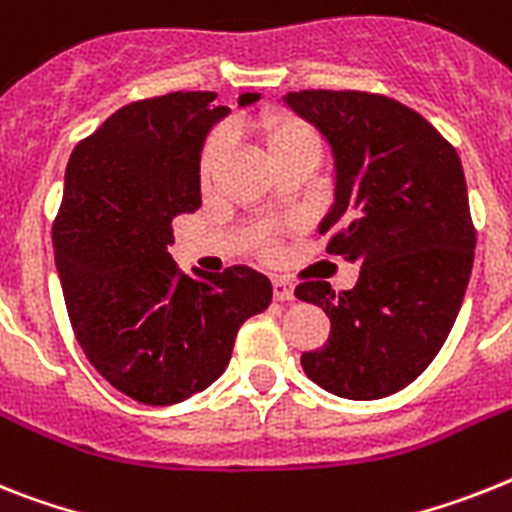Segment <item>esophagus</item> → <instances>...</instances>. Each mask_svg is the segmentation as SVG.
I'll return each mask as SVG.
<instances>
[{
	"instance_id": "34e87169",
	"label": "esophagus",
	"mask_w": 512,
	"mask_h": 512,
	"mask_svg": "<svg viewBox=\"0 0 512 512\" xmlns=\"http://www.w3.org/2000/svg\"><path fill=\"white\" fill-rule=\"evenodd\" d=\"M272 290H274V298H277V301H293L295 298L293 282L285 280V277H274Z\"/></svg>"
}]
</instances>
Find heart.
<instances>
[{
  "instance_id": "obj_1",
  "label": "heart",
  "mask_w": 512,
  "mask_h": 512,
  "mask_svg": "<svg viewBox=\"0 0 512 512\" xmlns=\"http://www.w3.org/2000/svg\"><path fill=\"white\" fill-rule=\"evenodd\" d=\"M259 135L264 143V151L269 156V162L274 167H280L293 159H311L319 162L322 156V138L316 133L306 120L295 117L290 112L274 109L266 112L259 120ZM227 156V135L225 133H211L206 138L204 149H201V159H198V180L204 188H209L217 177L219 167L225 162Z\"/></svg>"
}]
</instances>
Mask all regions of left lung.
Returning <instances> with one entry per match:
<instances>
[{"label":"left lung","mask_w":512,"mask_h":512,"mask_svg":"<svg viewBox=\"0 0 512 512\" xmlns=\"http://www.w3.org/2000/svg\"><path fill=\"white\" fill-rule=\"evenodd\" d=\"M282 104L332 151L335 193L319 232L337 230L327 251L361 266L353 290L295 287L332 324L301 366L337 398H387L434 361L463 306L476 248L463 164L421 114L387 96L301 91Z\"/></svg>","instance_id":"8db88e82"}]
</instances>
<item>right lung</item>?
<instances>
[{"label": "right lung", "mask_w": 512, "mask_h": 512, "mask_svg": "<svg viewBox=\"0 0 512 512\" xmlns=\"http://www.w3.org/2000/svg\"><path fill=\"white\" fill-rule=\"evenodd\" d=\"M177 91L117 109L75 146L54 261L75 337L114 390L172 405L222 377L240 324L272 303L251 266L188 277L167 253L172 219L201 206L198 159L227 107ZM243 94L238 107L259 101Z\"/></svg>", "instance_id": "1"}]
</instances>
